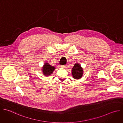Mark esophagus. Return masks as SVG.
Instances as JSON below:
<instances>
[{"label":"esophagus","instance_id":"obj_1","mask_svg":"<svg viewBox=\"0 0 123 123\" xmlns=\"http://www.w3.org/2000/svg\"><path fill=\"white\" fill-rule=\"evenodd\" d=\"M66 67H67L66 65H62L61 66V68H66Z\"/></svg>","mask_w":123,"mask_h":123}]
</instances>
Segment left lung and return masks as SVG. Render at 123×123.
Returning a JSON list of instances; mask_svg holds the SVG:
<instances>
[{
	"mask_svg": "<svg viewBox=\"0 0 123 123\" xmlns=\"http://www.w3.org/2000/svg\"><path fill=\"white\" fill-rule=\"evenodd\" d=\"M72 75L73 78L79 79L83 76V69L78 63H76L72 68Z\"/></svg>",
	"mask_w": 123,
	"mask_h": 123,
	"instance_id": "obj_1",
	"label": "left lung"
}]
</instances>
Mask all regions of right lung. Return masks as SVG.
I'll list each match as a JSON object with an SVG mask.
<instances>
[{
    "instance_id": "1",
    "label": "right lung",
    "mask_w": 123,
    "mask_h": 123,
    "mask_svg": "<svg viewBox=\"0 0 123 123\" xmlns=\"http://www.w3.org/2000/svg\"><path fill=\"white\" fill-rule=\"evenodd\" d=\"M43 73L44 75L48 76L53 73V71L55 69V67L50 65L49 63H46L43 65Z\"/></svg>"
}]
</instances>
